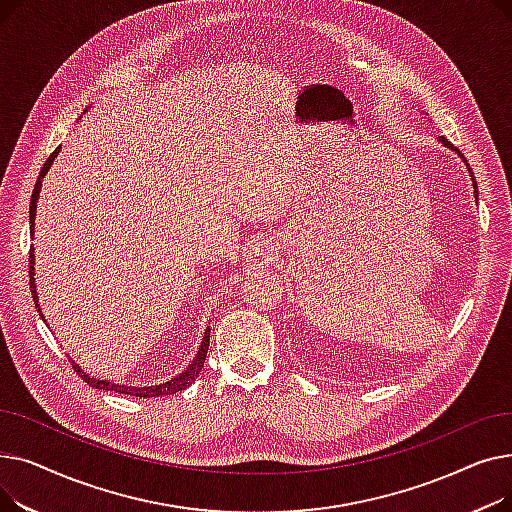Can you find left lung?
<instances>
[{
  "mask_svg": "<svg viewBox=\"0 0 512 512\" xmlns=\"http://www.w3.org/2000/svg\"><path fill=\"white\" fill-rule=\"evenodd\" d=\"M438 141L442 143V147H446V149H450V151H454L456 155H459L461 159H463V164L467 166V170H469V174H471V180H473V188H475V199H477V182H475V176H473V172H471V168H469V164H467V159L463 157V153L459 151V149H456L454 145H450V141L448 139H444V137H438Z\"/></svg>",
  "mask_w": 512,
  "mask_h": 512,
  "instance_id": "left-lung-1",
  "label": "left lung"
}]
</instances>
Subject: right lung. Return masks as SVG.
Masks as SVG:
<instances>
[{"label":"right lung","mask_w":512,"mask_h":512,"mask_svg":"<svg viewBox=\"0 0 512 512\" xmlns=\"http://www.w3.org/2000/svg\"><path fill=\"white\" fill-rule=\"evenodd\" d=\"M83 114H85V112H83ZM60 149H62V147H58L56 151H53V153L49 155V159L45 161V166H43L41 172H39V178H37V184H35V191H33V197H31V215H29V220H31V234H35V215H37V201H39V193H41V182H43L45 174L49 172V168H51V164H53V159L58 157ZM31 292H33V299H35V307H37L41 319L45 321V317H43V313H41V307H39L37 284H35V249H31ZM207 351H209V326H207V330H205V334H203V340H201V346H199V351H197L195 359H193L191 363H188V367H186L182 373H178L176 378H172L170 382L155 384V386H141V388H139V386H124V384H114V382H107V380L91 378V375H89L85 369H80V365H76L72 359H70V363H72L74 371L78 373V378H83L91 388L107 390V392H118V394H128V396H137V398H155V396L176 394V392H180V390L191 386V384L195 382L197 375H199L203 363H205Z\"/></svg>","instance_id":"right-lung-1"}]
</instances>
